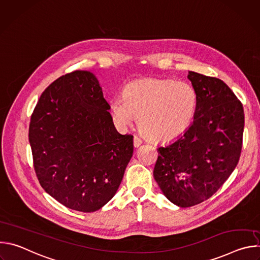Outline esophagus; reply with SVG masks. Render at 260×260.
<instances>
[{"mask_svg": "<svg viewBox=\"0 0 260 260\" xmlns=\"http://www.w3.org/2000/svg\"><path fill=\"white\" fill-rule=\"evenodd\" d=\"M142 143H143V141H142L138 136H135V137H134V146H135V147H139Z\"/></svg>", "mask_w": 260, "mask_h": 260, "instance_id": "1", "label": "esophagus"}]
</instances>
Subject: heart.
Masks as SVG:
<instances>
[{
    "label": "heart",
    "instance_id": "heart-1",
    "mask_svg": "<svg viewBox=\"0 0 260 260\" xmlns=\"http://www.w3.org/2000/svg\"><path fill=\"white\" fill-rule=\"evenodd\" d=\"M111 113L120 125L138 118L143 135L155 142L174 141L188 131L198 109V93L187 82L169 79L133 81L123 96L111 101Z\"/></svg>",
    "mask_w": 260,
    "mask_h": 260
}]
</instances>
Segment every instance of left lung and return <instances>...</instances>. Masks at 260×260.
<instances>
[{
    "mask_svg": "<svg viewBox=\"0 0 260 260\" xmlns=\"http://www.w3.org/2000/svg\"><path fill=\"white\" fill-rule=\"evenodd\" d=\"M198 109L188 131L157 148L153 176L166 198L181 208L210 199L236 169L242 150L244 109L222 80L188 72Z\"/></svg>",
    "mask_w": 260,
    "mask_h": 260,
    "instance_id": "8db88e82",
    "label": "left lung"
}]
</instances>
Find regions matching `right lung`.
<instances>
[{
  "label": "right lung",
  "mask_w": 260,
  "mask_h": 260,
  "mask_svg": "<svg viewBox=\"0 0 260 260\" xmlns=\"http://www.w3.org/2000/svg\"><path fill=\"white\" fill-rule=\"evenodd\" d=\"M91 72L52 82L30 117L28 140L43 189L69 209L90 213L112 199L134 152V137L119 134Z\"/></svg>",
  "instance_id": "1"
}]
</instances>
